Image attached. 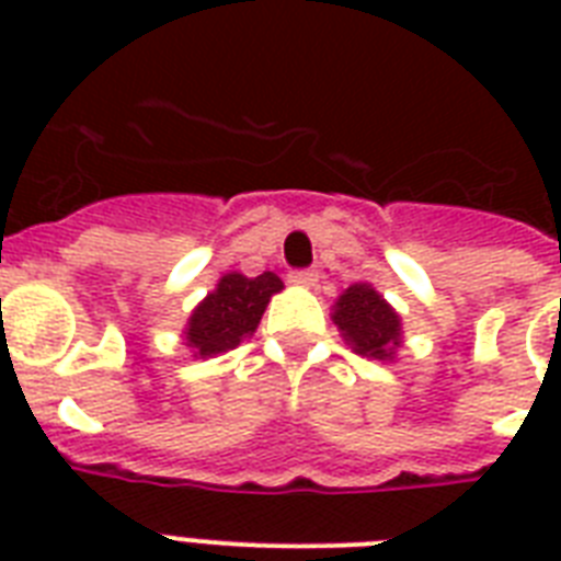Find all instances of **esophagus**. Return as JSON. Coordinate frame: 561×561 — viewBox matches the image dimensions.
<instances>
[{
    "mask_svg": "<svg viewBox=\"0 0 561 561\" xmlns=\"http://www.w3.org/2000/svg\"><path fill=\"white\" fill-rule=\"evenodd\" d=\"M288 279H290V285H299V288H314L317 273L314 271H294Z\"/></svg>",
    "mask_w": 561,
    "mask_h": 561,
    "instance_id": "obj_1",
    "label": "esophagus"
}]
</instances>
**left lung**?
Instances as JSON below:
<instances>
[{
    "label": "left lung",
    "mask_w": 561,
    "mask_h": 561,
    "mask_svg": "<svg viewBox=\"0 0 561 561\" xmlns=\"http://www.w3.org/2000/svg\"><path fill=\"white\" fill-rule=\"evenodd\" d=\"M332 320L346 346L364 358L392 364L404 343L399 311L369 282H355L343 290L332 306Z\"/></svg>",
    "instance_id": "8db88e82"
}]
</instances>
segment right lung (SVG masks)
Returning a JSON list of instances; mask_svg holds the SVG:
<instances>
[{
	"label": "right lung",
	"mask_w": 561,
	"mask_h": 561,
	"mask_svg": "<svg viewBox=\"0 0 561 561\" xmlns=\"http://www.w3.org/2000/svg\"><path fill=\"white\" fill-rule=\"evenodd\" d=\"M282 288V279L271 271H264L262 276L224 273L215 290L194 306L183 329V343L192 350V358H215L253 337L264 308Z\"/></svg>",
	"instance_id": "right-lung-1"
}]
</instances>
